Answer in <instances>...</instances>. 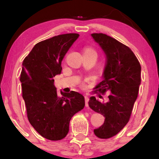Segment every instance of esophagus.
<instances>
[{
	"mask_svg": "<svg viewBox=\"0 0 159 159\" xmlns=\"http://www.w3.org/2000/svg\"><path fill=\"white\" fill-rule=\"evenodd\" d=\"M88 101H89V98L87 95L85 96V107H88Z\"/></svg>",
	"mask_w": 159,
	"mask_h": 159,
	"instance_id": "esophagus-1",
	"label": "esophagus"
}]
</instances>
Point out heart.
<instances>
[{
    "mask_svg": "<svg viewBox=\"0 0 159 159\" xmlns=\"http://www.w3.org/2000/svg\"><path fill=\"white\" fill-rule=\"evenodd\" d=\"M84 53H95V50L90 47H86L84 49Z\"/></svg>",
    "mask_w": 159,
    "mask_h": 159,
    "instance_id": "b5f03b06",
    "label": "heart"
}]
</instances>
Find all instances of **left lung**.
I'll return each instance as SVG.
<instances>
[{
    "instance_id": "obj_1",
    "label": "left lung",
    "mask_w": 159,
    "mask_h": 159,
    "mask_svg": "<svg viewBox=\"0 0 159 159\" xmlns=\"http://www.w3.org/2000/svg\"><path fill=\"white\" fill-rule=\"evenodd\" d=\"M91 36L106 56L103 80L95 88L101 93L109 91L110 94L106 102L90 97L88 104L105 117L103 125L94 133L99 138L108 139L119 133L130 119L141 83V66L133 51L117 40L104 34Z\"/></svg>"
}]
</instances>
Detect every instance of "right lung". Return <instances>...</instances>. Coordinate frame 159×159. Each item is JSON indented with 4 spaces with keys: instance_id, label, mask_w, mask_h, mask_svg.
Returning a JSON list of instances; mask_svg holds the SVG:
<instances>
[{
    "instance_id": "right-lung-1",
    "label": "right lung",
    "mask_w": 159,
    "mask_h": 159,
    "mask_svg": "<svg viewBox=\"0 0 159 159\" xmlns=\"http://www.w3.org/2000/svg\"><path fill=\"white\" fill-rule=\"evenodd\" d=\"M79 34H66L38 43L22 63L20 81L29 123L42 137L60 140L69 133L72 116L85 107L75 91L57 95L53 78L61 72V61Z\"/></svg>"
}]
</instances>
